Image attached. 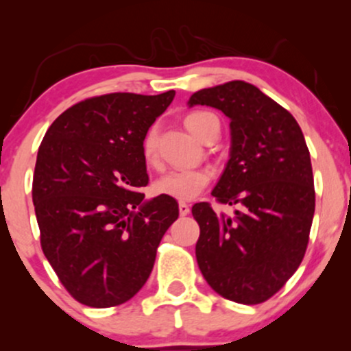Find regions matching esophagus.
<instances>
[{
  "instance_id": "1",
  "label": "esophagus",
  "mask_w": 351,
  "mask_h": 351,
  "mask_svg": "<svg viewBox=\"0 0 351 351\" xmlns=\"http://www.w3.org/2000/svg\"><path fill=\"white\" fill-rule=\"evenodd\" d=\"M178 208H180V215H181V216L189 215V204L184 203V201H180Z\"/></svg>"
}]
</instances>
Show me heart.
Listing matches in <instances>:
<instances>
[{
  "mask_svg": "<svg viewBox=\"0 0 351 351\" xmlns=\"http://www.w3.org/2000/svg\"><path fill=\"white\" fill-rule=\"evenodd\" d=\"M215 115L208 112H193L184 119V125L196 138L203 140L206 134L208 122ZM142 153L145 162L155 165L158 160L156 155V128H150L143 136ZM211 181V171L204 168H186V170H171L155 183V191L160 196H170L173 199H195L196 196L208 186Z\"/></svg>",
  "mask_w": 351,
  "mask_h": 351,
  "instance_id": "b5f03b06",
  "label": "heart"
}]
</instances>
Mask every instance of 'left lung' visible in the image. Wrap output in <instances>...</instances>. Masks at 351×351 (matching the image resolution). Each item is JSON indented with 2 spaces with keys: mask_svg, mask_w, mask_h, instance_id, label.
Returning <instances> with one entry per match:
<instances>
[{
  "mask_svg": "<svg viewBox=\"0 0 351 351\" xmlns=\"http://www.w3.org/2000/svg\"><path fill=\"white\" fill-rule=\"evenodd\" d=\"M189 107L209 106L229 117L231 152L211 195L237 206L216 215L196 203V261L215 292L237 304L271 299L299 269L315 211L310 153L289 110L244 80L203 88Z\"/></svg>",
  "mask_w": 351,
  "mask_h": 351,
  "instance_id": "8db88e82",
  "label": "left lung"
}]
</instances>
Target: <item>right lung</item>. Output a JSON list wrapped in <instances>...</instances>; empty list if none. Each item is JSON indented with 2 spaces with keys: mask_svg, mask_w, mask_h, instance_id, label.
<instances>
[{
  "mask_svg": "<svg viewBox=\"0 0 351 351\" xmlns=\"http://www.w3.org/2000/svg\"><path fill=\"white\" fill-rule=\"evenodd\" d=\"M175 90L130 92L75 104L52 122L36 160L33 203L41 247L60 284L95 308L130 300L178 219L176 199L145 201L143 136Z\"/></svg>",
  "mask_w": 351,
  "mask_h": 351,
  "instance_id": "obj_1",
  "label": "right lung"
}]
</instances>
